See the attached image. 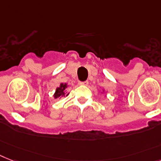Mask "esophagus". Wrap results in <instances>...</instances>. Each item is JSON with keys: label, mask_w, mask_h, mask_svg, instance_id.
Wrapping results in <instances>:
<instances>
[{"label": "esophagus", "mask_w": 161, "mask_h": 161, "mask_svg": "<svg viewBox=\"0 0 161 161\" xmlns=\"http://www.w3.org/2000/svg\"><path fill=\"white\" fill-rule=\"evenodd\" d=\"M78 84H79V85H84V86H87V85L88 84V82H87V81H84V82H79V83H78Z\"/></svg>", "instance_id": "34e87169"}]
</instances>
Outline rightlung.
I'll return each mask as SVG.
<instances>
[{"label": "right lung", "mask_w": 161, "mask_h": 161, "mask_svg": "<svg viewBox=\"0 0 161 161\" xmlns=\"http://www.w3.org/2000/svg\"><path fill=\"white\" fill-rule=\"evenodd\" d=\"M67 87V83H60L59 87L56 88L55 92L53 94V97L54 98H58L59 97H67L69 93H67L66 91H65Z\"/></svg>", "instance_id": "add662e5"}]
</instances>
